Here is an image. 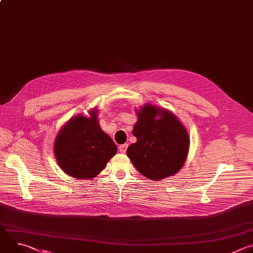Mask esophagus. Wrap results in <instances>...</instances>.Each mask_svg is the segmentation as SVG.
<instances>
[{
  "label": "esophagus",
  "mask_w": 253,
  "mask_h": 253,
  "mask_svg": "<svg viewBox=\"0 0 253 253\" xmlns=\"http://www.w3.org/2000/svg\"><path fill=\"white\" fill-rule=\"evenodd\" d=\"M127 148H128V144H122V145L119 146V151L121 153H125L127 151Z\"/></svg>",
  "instance_id": "esophagus-1"
}]
</instances>
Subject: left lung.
Instances as JSON below:
<instances>
[{
  "label": "left lung",
  "mask_w": 253,
  "mask_h": 253,
  "mask_svg": "<svg viewBox=\"0 0 253 253\" xmlns=\"http://www.w3.org/2000/svg\"><path fill=\"white\" fill-rule=\"evenodd\" d=\"M157 116L159 119H156ZM133 135L136 143L127 149L135 168L149 179H163L183 166L189 149L184 126L167 110L146 105L138 112Z\"/></svg>",
  "instance_id": "8db88e82"
}]
</instances>
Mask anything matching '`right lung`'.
Wrapping results in <instances>:
<instances>
[{"instance_id":"add662e5","label":"right lung","mask_w":253,"mask_h":253,"mask_svg":"<svg viewBox=\"0 0 253 253\" xmlns=\"http://www.w3.org/2000/svg\"><path fill=\"white\" fill-rule=\"evenodd\" d=\"M96 113L92 111L91 118L77 116L72 119L56 138V159L72 177L89 179L96 176L117 152L110 136L101 130Z\"/></svg>"}]
</instances>
